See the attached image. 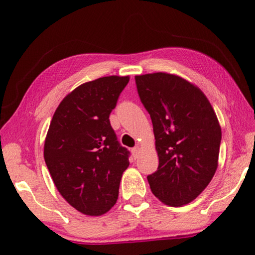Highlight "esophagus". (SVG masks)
Instances as JSON below:
<instances>
[{
    "label": "esophagus",
    "instance_id": "34e87169",
    "mask_svg": "<svg viewBox=\"0 0 255 255\" xmlns=\"http://www.w3.org/2000/svg\"><path fill=\"white\" fill-rule=\"evenodd\" d=\"M131 152H132L133 157H138V155H139V153H140L139 146H136V147H133V148L131 149Z\"/></svg>",
    "mask_w": 255,
    "mask_h": 255
}]
</instances>
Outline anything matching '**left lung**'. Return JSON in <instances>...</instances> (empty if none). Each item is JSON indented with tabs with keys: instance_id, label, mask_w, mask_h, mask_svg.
Masks as SVG:
<instances>
[{
	"instance_id": "8db88e82",
	"label": "left lung",
	"mask_w": 255,
	"mask_h": 255,
	"mask_svg": "<svg viewBox=\"0 0 255 255\" xmlns=\"http://www.w3.org/2000/svg\"><path fill=\"white\" fill-rule=\"evenodd\" d=\"M140 101L153 124L158 167L147 176L163 204L182 207L200 195L218 166L222 129L205 93L181 76L136 75Z\"/></svg>"
}]
</instances>
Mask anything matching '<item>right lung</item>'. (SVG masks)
I'll list each match as a JSON object with an SVG mask.
<instances>
[{"label": "right lung", "instance_id": "right-lung-1", "mask_svg": "<svg viewBox=\"0 0 255 255\" xmlns=\"http://www.w3.org/2000/svg\"><path fill=\"white\" fill-rule=\"evenodd\" d=\"M129 76L86 82L63 99L47 131L44 157L58 192L72 207L101 216L117 202L128 150L120 146L109 116Z\"/></svg>", "mask_w": 255, "mask_h": 255}]
</instances>
